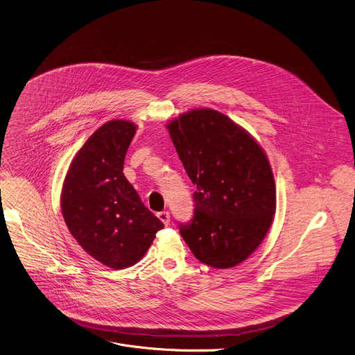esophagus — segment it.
<instances>
[{
	"label": "esophagus",
	"mask_w": 355,
	"mask_h": 355,
	"mask_svg": "<svg viewBox=\"0 0 355 355\" xmlns=\"http://www.w3.org/2000/svg\"><path fill=\"white\" fill-rule=\"evenodd\" d=\"M157 217H159V220H160L164 225H168V224H170V213H168V211H160V213H157Z\"/></svg>",
	"instance_id": "obj_1"
}]
</instances>
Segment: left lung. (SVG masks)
Instances as JSON below:
<instances>
[{"instance_id":"left-lung-1","label":"left lung","mask_w":355,"mask_h":355,"mask_svg":"<svg viewBox=\"0 0 355 355\" xmlns=\"http://www.w3.org/2000/svg\"><path fill=\"white\" fill-rule=\"evenodd\" d=\"M184 168L196 185L193 217L180 234L193 256L214 268L246 260L266 238L277 209L275 181L261 146L213 109L167 124Z\"/></svg>"}]
</instances>
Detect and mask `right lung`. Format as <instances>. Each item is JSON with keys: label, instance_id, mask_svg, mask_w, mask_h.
Returning a JSON list of instances; mask_svg holds the SVG:
<instances>
[{"label": "right lung", "instance_id": "obj_1", "mask_svg": "<svg viewBox=\"0 0 355 355\" xmlns=\"http://www.w3.org/2000/svg\"><path fill=\"white\" fill-rule=\"evenodd\" d=\"M135 130L125 120L99 127L70 163L60 196L73 238L91 257L114 270L138 263L164 227L123 174Z\"/></svg>", "mask_w": 355, "mask_h": 355}]
</instances>
